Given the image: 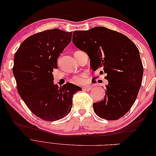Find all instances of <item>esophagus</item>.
<instances>
[{
  "instance_id": "obj_1",
  "label": "esophagus",
  "mask_w": 156,
  "mask_h": 156,
  "mask_svg": "<svg viewBox=\"0 0 156 156\" xmlns=\"http://www.w3.org/2000/svg\"><path fill=\"white\" fill-rule=\"evenodd\" d=\"M92 89V87L91 86H87V87H84L83 88V90H85V91H90Z\"/></svg>"
}]
</instances>
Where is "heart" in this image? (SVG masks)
I'll return each mask as SVG.
<instances>
[{"label": "heart", "mask_w": 156, "mask_h": 156, "mask_svg": "<svg viewBox=\"0 0 156 156\" xmlns=\"http://www.w3.org/2000/svg\"><path fill=\"white\" fill-rule=\"evenodd\" d=\"M88 79V73L87 72H84L81 74H79L77 75L73 76L71 79V82L77 85H81L86 83Z\"/></svg>", "instance_id": "b5f03b06"}]
</instances>
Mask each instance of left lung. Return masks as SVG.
Wrapping results in <instances>:
<instances>
[{
    "label": "left lung",
    "instance_id": "8db88e82",
    "mask_svg": "<svg viewBox=\"0 0 156 156\" xmlns=\"http://www.w3.org/2000/svg\"><path fill=\"white\" fill-rule=\"evenodd\" d=\"M72 40L88 54L94 71L101 68L100 73H107L105 98L93 103L94 112L108 120L124 116L133 106L142 84L144 70L138 48L124 34L103 27L74 31Z\"/></svg>",
    "mask_w": 156,
    "mask_h": 156
}]
</instances>
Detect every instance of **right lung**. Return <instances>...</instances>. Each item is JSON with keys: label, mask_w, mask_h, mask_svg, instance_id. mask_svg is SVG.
<instances>
[{"label": "right lung", "mask_w": 156, "mask_h": 156, "mask_svg": "<svg viewBox=\"0 0 156 156\" xmlns=\"http://www.w3.org/2000/svg\"><path fill=\"white\" fill-rule=\"evenodd\" d=\"M73 32L58 29L33 34L23 41L14 56L13 73L17 92L40 119L56 121L70 112L74 94L81 88L67 83L54 85L53 69L60 53L72 41Z\"/></svg>", "instance_id": "obj_1"}]
</instances>
